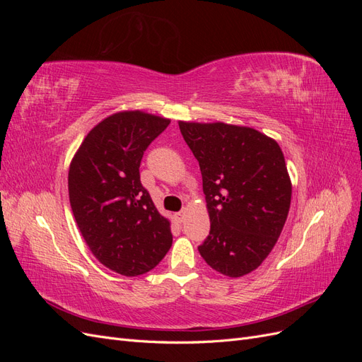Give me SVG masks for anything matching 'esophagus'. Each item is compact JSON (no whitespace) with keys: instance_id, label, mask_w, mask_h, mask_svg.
Here are the masks:
<instances>
[{"instance_id":"34e87169","label":"esophagus","mask_w":362,"mask_h":362,"mask_svg":"<svg viewBox=\"0 0 362 362\" xmlns=\"http://www.w3.org/2000/svg\"><path fill=\"white\" fill-rule=\"evenodd\" d=\"M184 217H185V211H180V213H175V221L177 222H182L184 221Z\"/></svg>"}]
</instances>
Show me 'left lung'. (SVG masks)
Masks as SVG:
<instances>
[{"mask_svg": "<svg viewBox=\"0 0 362 362\" xmlns=\"http://www.w3.org/2000/svg\"><path fill=\"white\" fill-rule=\"evenodd\" d=\"M199 161L210 235L198 247L216 272L245 276L261 266L286 225L291 181L276 140L249 127L178 122Z\"/></svg>", "mask_w": 362, "mask_h": 362, "instance_id": "8db88e82", "label": "left lung"}]
</instances>
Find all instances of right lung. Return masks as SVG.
Segmentation results:
<instances>
[{
    "instance_id": "1",
    "label": "right lung",
    "mask_w": 362,
    "mask_h": 362,
    "mask_svg": "<svg viewBox=\"0 0 362 362\" xmlns=\"http://www.w3.org/2000/svg\"><path fill=\"white\" fill-rule=\"evenodd\" d=\"M170 119L140 110L110 115L95 125L71 161L69 202L95 258L119 275L154 269L172 246L170 221L140 182V161Z\"/></svg>"
}]
</instances>
